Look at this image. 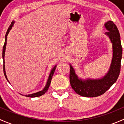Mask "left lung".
<instances>
[{
	"label": "left lung",
	"mask_w": 124,
	"mask_h": 124,
	"mask_svg": "<svg viewBox=\"0 0 124 124\" xmlns=\"http://www.w3.org/2000/svg\"><path fill=\"white\" fill-rule=\"evenodd\" d=\"M104 27L108 31L105 35L110 40L113 52L112 62L107 74L100 78L82 79L78 77L74 68L70 65V84L77 94L83 97H96L101 95L115 83L119 75L122 54L119 32L112 21L106 22Z\"/></svg>",
	"instance_id": "8db88e82"
}]
</instances>
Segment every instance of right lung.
<instances>
[{
  "mask_svg": "<svg viewBox=\"0 0 124 124\" xmlns=\"http://www.w3.org/2000/svg\"><path fill=\"white\" fill-rule=\"evenodd\" d=\"M14 23H15V22H14V21L12 22V23H11V24L9 26V28L8 29V31H7V33H6V35H5V41L4 46H3V52H2V57H3V72H4L5 76L6 78H7V80H8V82H9H9L8 78H7V75H6L5 66V59H4V57H5V53L6 46H7V36H8V35L9 32V31H11V29H12V26H14ZM56 67H57V65H55L54 67H53V68H52V71H51L50 73V74H49V76H48V80H47V83H46V86H45V87H44V89L42 90V91H39V92H36V93H32V94L24 95V96H26V97H31V98H33V97H40V96H41V95H42L44 94V93H46V92H47V90H48V89L49 88L50 85L51 81H52V77H53V74H54V71H55V70H56Z\"/></svg>",
  "mask_w": 124,
  "mask_h": 124,
  "instance_id": "obj_1",
  "label": "right lung"
}]
</instances>
